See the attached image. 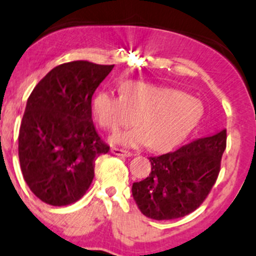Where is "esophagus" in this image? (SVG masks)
Returning <instances> with one entry per match:
<instances>
[{
	"instance_id": "obj_1",
	"label": "esophagus",
	"mask_w": 256,
	"mask_h": 256,
	"mask_svg": "<svg viewBox=\"0 0 256 256\" xmlns=\"http://www.w3.org/2000/svg\"><path fill=\"white\" fill-rule=\"evenodd\" d=\"M110 152L112 154H114L116 156H124V158H130V156H134V154L128 152V150H124V149H119V148H112L110 149Z\"/></svg>"
}]
</instances>
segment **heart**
<instances>
[{
    "instance_id": "heart-1",
    "label": "heart",
    "mask_w": 256,
    "mask_h": 256,
    "mask_svg": "<svg viewBox=\"0 0 256 256\" xmlns=\"http://www.w3.org/2000/svg\"><path fill=\"white\" fill-rule=\"evenodd\" d=\"M122 95L102 90L95 95L93 112L101 128L116 131L134 122L138 130L116 134L124 146L144 143L162 149L181 140L202 116V104L178 89L142 81L122 83Z\"/></svg>"
}]
</instances>
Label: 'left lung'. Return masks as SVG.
Returning <instances> with one entry per match:
<instances>
[{
	"mask_svg": "<svg viewBox=\"0 0 256 256\" xmlns=\"http://www.w3.org/2000/svg\"><path fill=\"white\" fill-rule=\"evenodd\" d=\"M226 148V130H222L173 152L149 158V176L132 184V196L142 214L168 220L196 210L216 182Z\"/></svg>",
	"mask_w": 256,
	"mask_h": 256,
	"instance_id": "1",
	"label": "left lung"
}]
</instances>
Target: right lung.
Masks as SVG:
<instances>
[{"instance_id": "obj_1", "label": "right lung", "mask_w": 256, "mask_h": 256, "mask_svg": "<svg viewBox=\"0 0 256 256\" xmlns=\"http://www.w3.org/2000/svg\"><path fill=\"white\" fill-rule=\"evenodd\" d=\"M114 66L87 60L60 64L46 74L27 100L19 131L24 178L52 206L81 199L94 178L95 160L110 146L92 120V98Z\"/></svg>"}]
</instances>
